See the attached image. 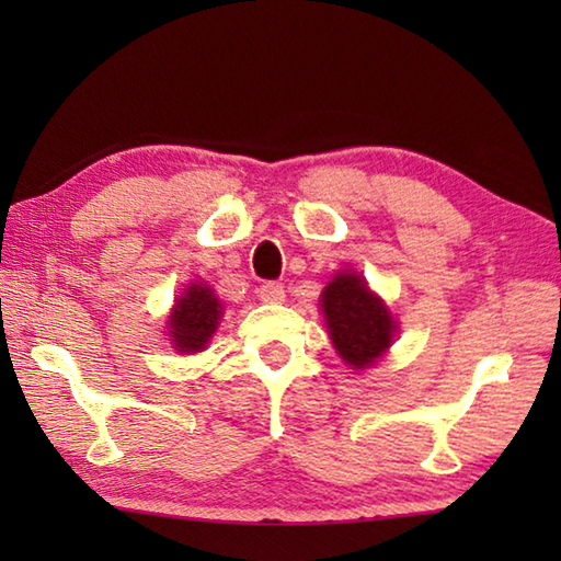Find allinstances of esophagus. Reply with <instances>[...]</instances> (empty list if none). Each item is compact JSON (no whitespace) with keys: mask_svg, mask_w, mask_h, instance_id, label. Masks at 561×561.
Segmentation results:
<instances>
[{"mask_svg":"<svg viewBox=\"0 0 561 561\" xmlns=\"http://www.w3.org/2000/svg\"><path fill=\"white\" fill-rule=\"evenodd\" d=\"M260 299L277 304L284 301V284L282 282H262L260 284Z\"/></svg>","mask_w":561,"mask_h":561,"instance_id":"obj_1","label":"esophagus"}]
</instances>
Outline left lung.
<instances>
[{
	"label": "left lung",
	"instance_id": "obj_1",
	"mask_svg": "<svg viewBox=\"0 0 561 561\" xmlns=\"http://www.w3.org/2000/svg\"><path fill=\"white\" fill-rule=\"evenodd\" d=\"M323 313L332 344L350 366L364 368L374 364L390 347L396 323L359 274L342 272L328 284Z\"/></svg>",
	"mask_w": 561,
	"mask_h": 561
}]
</instances>
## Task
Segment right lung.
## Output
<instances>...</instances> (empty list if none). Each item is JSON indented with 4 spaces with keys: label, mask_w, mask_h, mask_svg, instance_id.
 <instances>
[{
    "label": "right lung",
    "mask_w": 561,
    "mask_h": 561,
    "mask_svg": "<svg viewBox=\"0 0 561 561\" xmlns=\"http://www.w3.org/2000/svg\"><path fill=\"white\" fill-rule=\"evenodd\" d=\"M221 318V304L207 284H193L178 299L171 316V337L175 350L199 352L217 330Z\"/></svg>",
    "instance_id": "right-lung-1"
}]
</instances>
